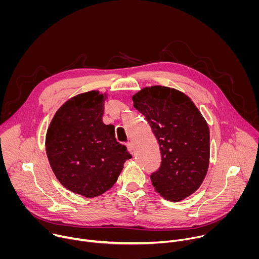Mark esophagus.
I'll return each mask as SVG.
<instances>
[{
    "instance_id": "esophagus-1",
    "label": "esophagus",
    "mask_w": 259,
    "mask_h": 259,
    "mask_svg": "<svg viewBox=\"0 0 259 259\" xmlns=\"http://www.w3.org/2000/svg\"><path fill=\"white\" fill-rule=\"evenodd\" d=\"M126 145H127V149H128V151H129L132 155H134V147H133V143H132V142H127V143H126Z\"/></svg>"
}]
</instances>
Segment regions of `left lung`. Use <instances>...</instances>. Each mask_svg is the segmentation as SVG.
I'll return each mask as SVG.
<instances>
[{"instance_id": "8db88e82", "label": "left lung", "mask_w": 259, "mask_h": 259, "mask_svg": "<svg viewBox=\"0 0 259 259\" xmlns=\"http://www.w3.org/2000/svg\"><path fill=\"white\" fill-rule=\"evenodd\" d=\"M160 144L162 162L152 173L155 191L171 202L195 193L209 166V128L194 102L162 86L143 88L132 97Z\"/></svg>"}]
</instances>
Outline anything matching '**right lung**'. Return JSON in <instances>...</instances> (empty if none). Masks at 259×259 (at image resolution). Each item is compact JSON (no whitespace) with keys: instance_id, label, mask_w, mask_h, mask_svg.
Returning <instances> with one entry per match:
<instances>
[{"instance_id":"add662e5","label":"right lung","mask_w":259,"mask_h":259,"mask_svg":"<svg viewBox=\"0 0 259 259\" xmlns=\"http://www.w3.org/2000/svg\"><path fill=\"white\" fill-rule=\"evenodd\" d=\"M104 97L90 91L67 100L46 135L50 166L64 188L93 198L116 183L132 156L117 141L114 125L102 122Z\"/></svg>"}]
</instances>
